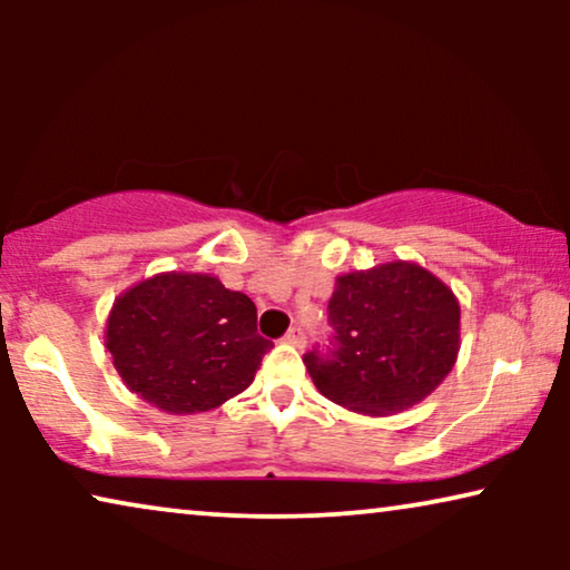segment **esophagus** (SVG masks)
Returning a JSON list of instances; mask_svg holds the SVG:
<instances>
[{
	"label": "esophagus",
	"instance_id": "esophagus-1",
	"mask_svg": "<svg viewBox=\"0 0 570 570\" xmlns=\"http://www.w3.org/2000/svg\"><path fill=\"white\" fill-rule=\"evenodd\" d=\"M285 342H291V345H295V347L306 345V332H303V326H291L285 334Z\"/></svg>",
	"mask_w": 570,
	"mask_h": 570
}]
</instances>
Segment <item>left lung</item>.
Segmentation results:
<instances>
[{"instance_id": "1", "label": "left lung", "mask_w": 570, "mask_h": 570, "mask_svg": "<svg viewBox=\"0 0 570 570\" xmlns=\"http://www.w3.org/2000/svg\"><path fill=\"white\" fill-rule=\"evenodd\" d=\"M330 345L303 363L318 392L365 415H394L425 400L459 353L454 293L417 264L337 277L330 306Z\"/></svg>"}]
</instances>
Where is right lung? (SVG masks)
Listing matches in <instances>:
<instances>
[{
	"label": "right lung",
	"mask_w": 570,
	"mask_h": 570,
	"mask_svg": "<svg viewBox=\"0 0 570 570\" xmlns=\"http://www.w3.org/2000/svg\"><path fill=\"white\" fill-rule=\"evenodd\" d=\"M114 365L131 392L163 412L191 415L244 392L272 342L256 306L209 275H158L114 303L106 326Z\"/></svg>",
	"instance_id": "1"
}]
</instances>
